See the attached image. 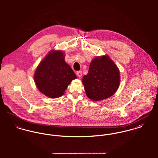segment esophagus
Masks as SVG:
<instances>
[{
  "label": "esophagus",
  "instance_id": "34e87169",
  "mask_svg": "<svg viewBox=\"0 0 158 158\" xmlns=\"http://www.w3.org/2000/svg\"><path fill=\"white\" fill-rule=\"evenodd\" d=\"M82 75H83V73H82V72H81V71H78V72H77V75L79 78L81 77Z\"/></svg>",
  "mask_w": 158,
  "mask_h": 158
}]
</instances>
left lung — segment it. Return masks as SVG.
<instances>
[{
	"label": "left lung",
	"instance_id": "left-lung-1",
	"mask_svg": "<svg viewBox=\"0 0 158 158\" xmlns=\"http://www.w3.org/2000/svg\"><path fill=\"white\" fill-rule=\"evenodd\" d=\"M86 95L94 101L112 96L120 84L118 69L107 55L94 58L90 63L88 73L83 78Z\"/></svg>",
	"mask_w": 158,
	"mask_h": 158
}]
</instances>
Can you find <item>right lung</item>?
<instances>
[{"instance_id":"add662e5","label":"right lung","mask_w":158,"mask_h":158,"mask_svg":"<svg viewBox=\"0 0 158 158\" xmlns=\"http://www.w3.org/2000/svg\"><path fill=\"white\" fill-rule=\"evenodd\" d=\"M64 58L62 52L52 50L35 71L34 80L38 89L48 97L56 98L63 95L68 85L77 78Z\"/></svg>"}]
</instances>
